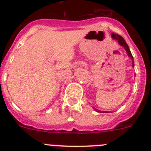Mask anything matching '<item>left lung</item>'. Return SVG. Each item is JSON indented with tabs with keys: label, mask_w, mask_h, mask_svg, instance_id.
Segmentation results:
<instances>
[{
	"label": "left lung",
	"mask_w": 151,
	"mask_h": 151,
	"mask_svg": "<svg viewBox=\"0 0 151 151\" xmlns=\"http://www.w3.org/2000/svg\"><path fill=\"white\" fill-rule=\"evenodd\" d=\"M112 38H113V39L117 40V41H118V43L121 46L123 47L125 49V50H126V52H127V54H128V55H129V57H130L131 59L132 60V63H133L132 66H134V61H133V57H132V53H131L130 50H129V46H128V45L126 44V42H125V41L124 40V38H122V36L119 35H117V34H115V33H113V34H112ZM94 109L97 112H99V113H108V112H106V111H101V110H97V109H95V108H94Z\"/></svg>",
	"instance_id": "left-lung-1"
}]
</instances>
